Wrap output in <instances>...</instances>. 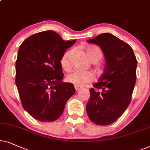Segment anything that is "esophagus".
Returning <instances> with one entry per match:
<instances>
[{
    "mask_svg": "<svg viewBox=\"0 0 150 150\" xmlns=\"http://www.w3.org/2000/svg\"><path fill=\"white\" fill-rule=\"evenodd\" d=\"M75 90H76V91H79V90L81 89V88L78 86H75Z\"/></svg>",
    "mask_w": 150,
    "mask_h": 150,
    "instance_id": "1",
    "label": "esophagus"
}]
</instances>
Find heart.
Returning <instances> with one entry per match:
<instances>
[{"instance_id":"b5f03b06","label":"heart","mask_w":150,"mask_h":150,"mask_svg":"<svg viewBox=\"0 0 150 150\" xmlns=\"http://www.w3.org/2000/svg\"><path fill=\"white\" fill-rule=\"evenodd\" d=\"M85 51L86 52L88 58L93 62H97L102 57V51L99 47L96 46H88L86 47ZM72 52H73L72 51H67L61 59L62 67L65 70H69L71 68L70 57H71ZM93 74L91 72H83L78 71V70L72 71L67 76V81L78 86H84L86 83L93 81Z\"/></svg>"}]
</instances>
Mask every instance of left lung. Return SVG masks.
Instances as JSON below:
<instances>
[{"label":"left lung","instance_id":"8db88e82","mask_svg":"<svg viewBox=\"0 0 150 150\" xmlns=\"http://www.w3.org/2000/svg\"><path fill=\"white\" fill-rule=\"evenodd\" d=\"M87 42L98 45L105 59L99 81L90 90L86 105L89 119L100 125L111 124L127 109L137 79V60L132 47L109 33H101Z\"/></svg>","mask_w":150,"mask_h":150}]
</instances>
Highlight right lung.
Returning a JSON list of instances; mask_svg holds the SVG:
<instances>
[{
	"instance_id": "right-lung-1",
	"label": "right lung",
	"mask_w": 150,
	"mask_h": 150,
	"mask_svg": "<svg viewBox=\"0 0 150 150\" xmlns=\"http://www.w3.org/2000/svg\"><path fill=\"white\" fill-rule=\"evenodd\" d=\"M76 42L64 40L53 31H42L20 46L16 62V84L23 108L33 118L51 122L62 114L75 93L73 83L64 82L61 59Z\"/></svg>"
}]
</instances>
